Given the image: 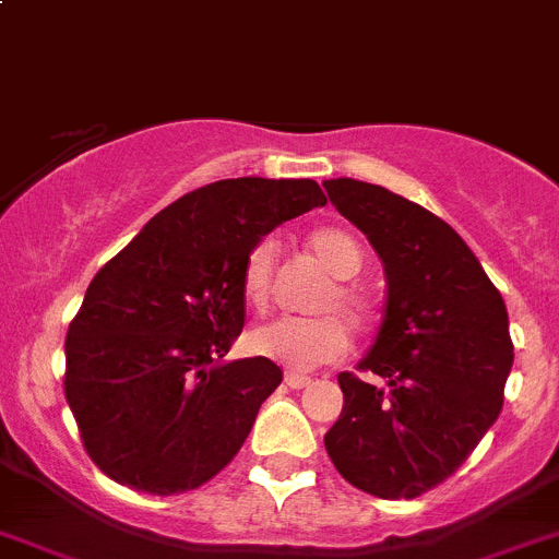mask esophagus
<instances>
[{
  "label": "esophagus",
  "instance_id": "obj_1",
  "mask_svg": "<svg viewBox=\"0 0 559 559\" xmlns=\"http://www.w3.org/2000/svg\"><path fill=\"white\" fill-rule=\"evenodd\" d=\"M284 382L289 384L292 390H302V388H308V384H311L313 379L311 377H302V373H286Z\"/></svg>",
  "mask_w": 559,
  "mask_h": 559
}]
</instances>
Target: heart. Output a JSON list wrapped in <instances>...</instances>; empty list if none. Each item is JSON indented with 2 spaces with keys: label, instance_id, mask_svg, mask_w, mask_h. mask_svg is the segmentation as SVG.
Masks as SVG:
<instances>
[{
  "label": "heart",
  "instance_id": "obj_1",
  "mask_svg": "<svg viewBox=\"0 0 559 559\" xmlns=\"http://www.w3.org/2000/svg\"><path fill=\"white\" fill-rule=\"evenodd\" d=\"M308 248L333 275V284L324 286L317 297V311H341L355 330H366L371 322V300L355 284L357 273L366 264V251L360 240L344 226H319L308 235ZM275 251L273 240H262L246 253L240 270L242 297L251 308L264 311L275 292ZM344 318V319H345ZM343 319V320H344ZM338 313H317V317H284L248 333V346L257 355L284 362L292 371L333 362L349 349V325Z\"/></svg>",
  "mask_w": 559,
  "mask_h": 559
}]
</instances>
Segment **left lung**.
Wrapping results in <instances>:
<instances>
[{
	"mask_svg": "<svg viewBox=\"0 0 559 559\" xmlns=\"http://www.w3.org/2000/svg\"><path fill=\"white\" fill-rule=\"evenodd\" d=\"M333 207L379 253L382 328L360 371L338 373L344 409L324 435L335 469L382 500L451 478L502 409L513 366L508 311L467 242L442 218L371 182H324Z\"/></svg>",
	"mask_w": 559,
	"mask_h": 559,
	"instance_id": "obj_1",
	"label": "left lung"
}]
</instances>
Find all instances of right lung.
<instances>
[{"instance_id": "obj_1", "label": "right lung", "mask_w": 559, "mask_h": 559, "mask_svg": "<svg viewBox=\"0 0 559 559\" xmlns=\"http://www.w3.org/2000/svg\"><path fill=\"white\" fill-rule=\"evenodd\" d=\"M324 204L313 180L210 182L97 270L64 338V399L108 478L169 497L237 456L281 384L267 357L221 362L246 324L242 259L275 226Z\"/></svg>"}]
</instances>
